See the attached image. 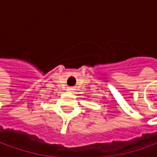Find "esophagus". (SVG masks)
Segmentation results:
<instances>
[{
  "label": "esophagus",
  "mask_w": 157,
  "mask_h": 157,
  "mask_svg": "<svg viewBox=\"0 0 157 157\" xmlns=\"http://www.w3.org/2000/svg\"><path fill=\"white\" fill-rule=\"evenodd\" d=\"M74 90H75V89H74V88H72V87H70V88H68V89H67V91H68L69 93H73V92H74Z\"/></svg>",
  "instance_id": "esophagus-1"
}]
</instances>
